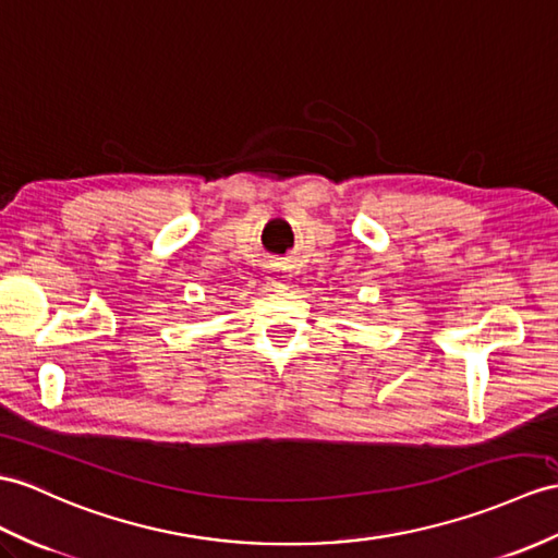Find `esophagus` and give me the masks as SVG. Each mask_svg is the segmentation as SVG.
Instances as JSON below:
<instances>
[{
    "instance_id": "obj_1",
    "label": "esophagus",
    "mask_w": 558,
    "mask_h": 558,
    "mask_svg": "<svg viewBox=\"0 0 558 558\" xmlns=\"http://www.w3.org/2000/svg\"><path fill=\"white\" fill-rule=\"evenodd\" d=\"M271 283H275L277 289H289V283H291V271H289V267L275 265V269H271Z\"/></svg>"
}]
</instances>
